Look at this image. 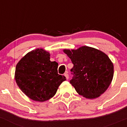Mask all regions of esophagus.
<instances>
[{
	"instance_id": "34e87169",
	"label": "esophagus",
	"mask_w": 127,
	"mask_h": 127,
	"mask_svg": "<svg viewBox=\"0 0 127 127\" xmlns=\"http://www.w3.org/2000/svg\"><path fill=\"white\" fill-rule=\"evenodd\" d=\"M64 76H65V77H66V79H67V80L69 79V74H68L67 72L65 73V74H64Z\"/></svg>"
}]
</instances>
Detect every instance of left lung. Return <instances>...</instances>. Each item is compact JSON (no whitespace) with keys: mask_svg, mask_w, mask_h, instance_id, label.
Masks as SVG:
<instances>
[{"mask_svg":"<svg viewBox=\"0 0 127 127\" xmlns=\"http://www.w3.org/2000/svg\"><path fill=\"white\" fill-rule=\"evenodd\" d=\"M64 52L74 64L70 83L80 95L97 98L107 89L113 80L114 66L105 53L88 46Z\"/></svg>","mask_w":127,"mask_h":127,"instance_id":"1","label":"left lung"}]
</instances>
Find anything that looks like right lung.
<instances>
[{"label":"right lung","mask_w":127,"mask_h":127,"mask_svg":"<svg viewBox=\"0 0 127 127\" xmlns=\"http://www.w3.org/2000/svg\"><path fill=\"white\" fill-rule=\"evenodd\" d=\"M58 64L50 61V54L42 49L28 53L16 65L15 80L22 92L31 99L44 102L55 95L66 80L58 74Z\"/></svg>","instance_id":"obj_1"}]
</instances>
